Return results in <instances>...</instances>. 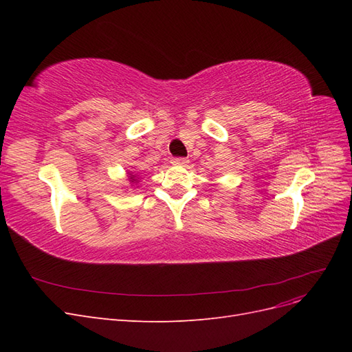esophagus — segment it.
Here are the masks:
<instances>
[{
    "instance_id": "esophagus-1",
    "label": "esophagus",
    "mask_w": 352,
    "mask_h": 352,
    "mask_svg": "<svg viewBox=\"0 0 352 352\" xmlns=\"http://www.w3.org/2000/svg\"><path fill=\"white\" fill-rule=\"evenodd\" d=\"M188 162H189V160H186L185 157H175V158L172 160V164L185 166V164H188Z\"/></svg>"
}]
</instances>
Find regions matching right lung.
<instances>
[{
	"instance_id": "obj_1",
	"label": "right lung",
	"mask_w": 352,
	"mask_h": 352,
	"mask_svg": "<svg viewBox=\"0 0 352 352\" xmlns=\"http://www.w3.org/2000/svg\"><path fill=\"white\" fill-rule=\"evenodd\" d=\"M131 182H135V176L131 175Z\"/></svg>"
}]
</instances>
